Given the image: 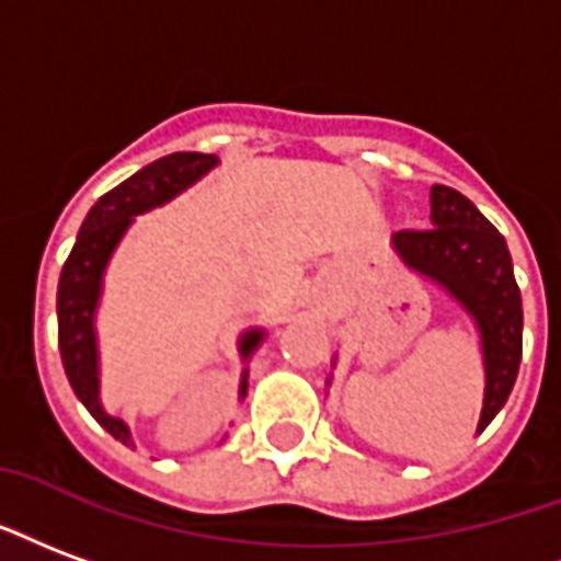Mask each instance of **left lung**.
I'll return each instance as SVG.
<instances>
[{"instance_id": "left-lung-1", "label": "left lung", "mask_w": 561, "mask_h": 561, "mask_svg": "<svg viewBox=\"0 0 561 561\" xmlns=\"http://www.w3.org/2000/svg\"><path fill=\"white\" fill-rule=\"evenodd\" d=\"M428 231H396L392 249L470 314L481 342L484 401L479 434L512 396L524 356V306L505 238L451 186H431Z\"/></svg>"}]
</instances>
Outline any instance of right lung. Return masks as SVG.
Masks as SVG:
<instances>
[{"label": "right lung", "mask_w": 561, "mask_h": 561, "mask_svg": "<svg viewBox=\"0 0 561 561\" xmlns=\"http://www.w3.org/2000/svg\"><path fill=\"white\" fill-rule=\"evenodd\" d=\"M217 163V153L178 151L139 169L136 175L94 202L61 267L56 312H59V351L65 375L85 410L112 437L122 439L124 446H133L127 422L106 413L101 401V351H98L94 314L101 302L103 273H106L112 252L118 249L127 228L133 226V219L181 196L186 186L196 184L198 178H205ZM264 335H267L264 330H247L240 335L238 351L243 363L259 351ZM247 377L249 368H243L240 398H247Z\"/></svg>", "instance_id": "1"}]
</instances>
